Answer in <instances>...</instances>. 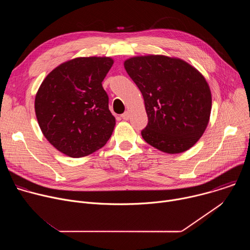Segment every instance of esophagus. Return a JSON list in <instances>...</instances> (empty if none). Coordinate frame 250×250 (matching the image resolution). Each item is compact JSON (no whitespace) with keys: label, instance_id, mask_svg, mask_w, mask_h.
<instances>
[{"label":"esophagus","instance_id":"1","mask_svg":"<svg viewBox=\"0 0 250 250\" xmlns=\"http://www.w3.org/2000/svg\"><path fill=\"white\" fill-rule=\"evenodd\" d=\"M122 119H123V120H125V121H127V120L129 119V113H128V112L124 113V114L122 115Z\"/></svg>","mask_w":250,"mask_h":250}]
</instances>
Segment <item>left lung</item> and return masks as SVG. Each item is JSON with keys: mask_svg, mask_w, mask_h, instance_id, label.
<instances>
[{"mask_svg": "<svg viewBox=\"0 0 250 250\" xmlns=\"http://www.w3.org/2000/svg\"><path fill=\"white\" fill-rule=\"evenodd\" d=\"M124 65L144 96V139L169 154L191 148L209 121L211 94L205 77L184 60L164 55L135 56Z\"/></svg>", "mask_w": 250, "mask_h": 250, "instance_id": "obj_1", "label": "left lung"}]
</instances>
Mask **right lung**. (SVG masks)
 I'll return each mask as SVG.
<instances>
[{"label": "right lung", "mask_w": 250, "mask_h": 250, "mask_svg": "<svg viewBox=\"0 0 250 250\" xmlns=\"http://www.w3.org/2000/svg\"><path fill=\"white\" fill-rule=\"evenodd\" d=\"M114 64L111 57H78L57 66L42 83L34 101L40 127L50 144L79 158L103 147L116 119L102 82Z\"/></svg>", "instance_id": "add662e5"}]
</instances>
